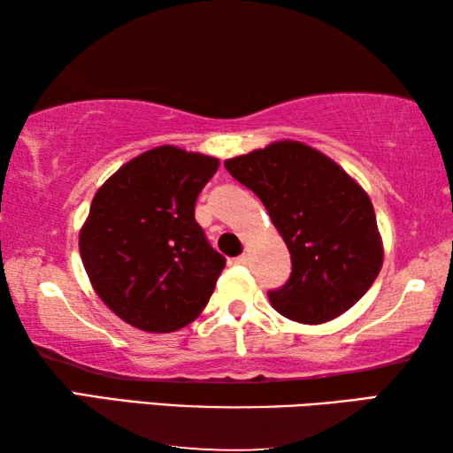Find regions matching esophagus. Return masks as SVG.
Returning <instances> with one entry per match:
<instances>
[{
	"mask_svg": "<svg viewBox=\"0 0 453 453\" xmlns=\"http://www.w3.org/2000/svg\"><path fill=\"white\" fill-rule=\"evenodd\" d=\"M235 264H240V265H248V264H250V256H245V254L237 256V257H235Z\"/></svg>",
	"mask_w": 453,
	"mask_h": 453,
	"instance_id": "obj_1",
	"label": "esophagus"
}]
</instances>
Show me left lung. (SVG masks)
I'll list each match as a JSON object with an SVG mask.
<instances>
[{"label": "left lung", "mask_w": 453, "mask_h": 453, "mask_svg": "<svg viewBox=\"0 0 453 453\" xmlns=\"http://www.w3.org/2000/svg\"><path fill=\"white\" fill-rule=\"evenodd\" d=\"M224 165L262 199L289 250V280L267 294L275 311L316 326L362 300L381 270L383 242L370 196L343 167L294 140Z\"/></svg>", "instance_id": "8db88e82"}]
</instances>
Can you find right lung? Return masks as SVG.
<instances>
[{"instance_id":"obj_1","label":"right lung","mask_w":453,"mask_h":453,"mask_svg":"<svg viewBox=\"0 0 453 453\" xmlns=\"http://www.w3.org/2000/svg\"><path fill=\"white\" fill-rule=\"evenodd\" d=\"M219 159L159 145L129 159L96 191L80 229L91 288L126 324L167 334L210 302L226 257L194 218Z\"/></svg>"}]
</instances>
